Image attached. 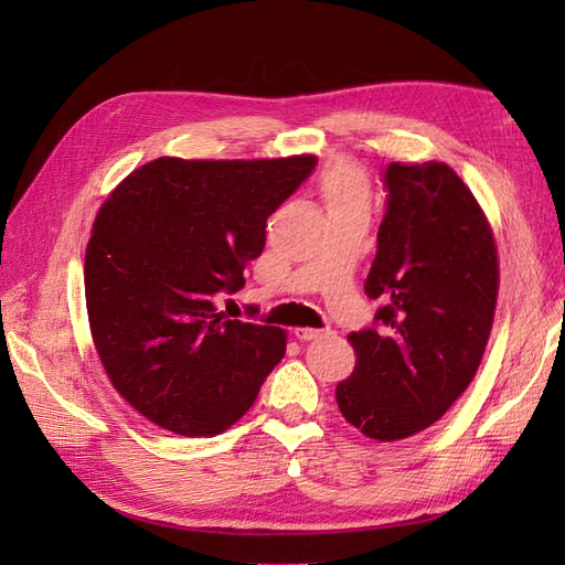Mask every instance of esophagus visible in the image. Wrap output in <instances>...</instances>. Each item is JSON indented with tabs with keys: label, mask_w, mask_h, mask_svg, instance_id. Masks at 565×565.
<instances>
[{
	"label": "esophagus",
	"mask_w": 565,
	"mask_h": 565,
	"mask_svg": "<svg viewBox=\"0 0 565 565\" xmlns=\"http://www.w3.org/2000/svg\"><path fill=\"white\" fill-rule=\"evenodd\" d=\"M295 334H297V339H301V341H316V339L328 337V334H330V330H316V328H297V330H295Z\"/></svg>",
	"instance_id": "esophagus-1"
}]
</instances>
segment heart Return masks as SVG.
<instances>
[{
  "label": "heart",
  "mask_w": 565,
  "mask_h": 565,
  "mask_svg": "<svg viewBox=\"0 0 565 565\" xmlns=\"http://www.w3.org/2000/svg\"><path fill=\"white\" fill-rule=\"evenodd\" d=\"M316 191L328 210L330 218L367 214L370 212V181L358 164L332 162L320 172L316 181Z\"/></svg>",
  "instance_id": "heart-1"
}]
</instances>
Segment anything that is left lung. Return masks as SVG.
I'll return each mask as SVG.
<instances>
[{
    "instance_id": "obj_1",
    "label": "left lung",
    "mask_w": 565,
    "mask_h": 565,
    "mask_svg": "<svg viewBox=\"0 0 565 565\" xmlns=\"http://www.w3.org/2000/svg\"><path fill=\"white\" fill-rule=\"evenodd\" d=\"M386 212L365 295L374 322L349 334L355 370L337 405L367 438L438 422L467 391L498 301V249L476 198L443 162L384 169Z\"/></svg>"
}]
</instances>
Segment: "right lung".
Wrapping results in <instances>:
<instances>
[{
    "mask_svg": "<svg viewBox=\"0 0 565 565\" xmlns=\"http://www.w3.org/2000/svg\"><path fill=\"white\" fill-rule=\"evenodd\" d=\"M316 162L158 158L98 210L84 256L94 344L119 396L162 429L226 431L282 361L280 328L228 320L216 297L245 285L266 218Z\"/></svg>",
    "mask_w": 565,
    "mask_h": 565,
    "instance_id": "obj_1",
    "label": "right lung"
}]
</instances>
